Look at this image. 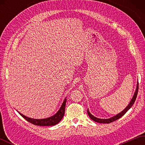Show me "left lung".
Returning a JSON list of instances; mask_svg holds the SVG:
<instances>
[{"label": "left lung", "mask_w": 145, "mask_h": 145, "mask_svg": "<svg viewBox=\"0 0 145 145\" xmlns=\"http://www.w3.org/2000/svg\"><path fill=\"white\" fill-rule=\"evenodd\" d=\"M138 84H137V89H136V91H135V94L133 95V98H132L130 103H129L128 105L125 108V109L123 110V111H122V112L121 113H118V115H116V116L112 117V118H109V119H100V118H96V117H95L94 116H93L91 115V114L88 111V109L87 110V113H88V116L90 117V118L93 120L95 122H97V123H110L112 122H113L116 121V120H117L118 119L121 118V116H123L127 112V111L133 105V104L135 103V100H136V98H137V95H138Z\"/></svg>", "instance_id": "obj_1"}]
</instances>
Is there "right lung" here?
<instances>
[{
    "label": "right lung",
    "mask_w": 145,
    "mask_h": 145,
    "mask_svg": "<svg viewBox=\"0 0 145 145\" xmlns=\"http://www.w3.org/2000/svg\"><path fill=\"white\" fill-rule=\"evenodd\" d=\"M67 99H65L62 105L60 107V110L58 111V112L55 114L53 116L49 117L48 118L45 119H33L30 118L29 117H27L24 116L22 114L18 112V113L23 117V118L26 120L27 121L31 123L32 124L37 125V126H54L57 125L60 121V120L62 119L64 116L65 113V105H66Z\"/></svg>",
    "instance_id": "1"
}]
</instances>
